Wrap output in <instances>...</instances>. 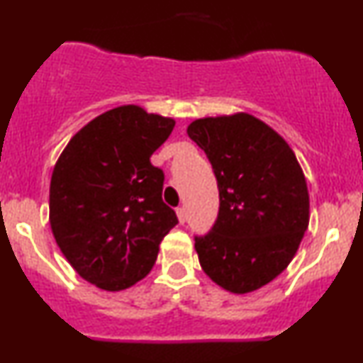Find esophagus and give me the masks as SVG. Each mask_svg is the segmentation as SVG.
<instances>
[{
	"mask_svg": "<svg viewBox=\"0 0 363 363\" xmlns=\"http://www.w3.org/2000/svg\"><path fill=\"white\" fill-rule=\"evenodd\" d=\"M176 213H177V218H179V223H184L186 222V210L184 208H177L176 210Z\"/></svg>",
	"mask_w": 363,
	"mask_h": 363,
	"instance_id": "obj_1",
	"label": "esophagus"
}]
</instances>
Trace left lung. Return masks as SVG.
<instances>
[{"mask_svg":"<svg viewBox=\"0 0 363 363\" xmlns=\"http://www.w3.org/2000/svg\"><path fill=\"white\" fill-rule=\"evenodd\" d=\"M187 135L218 181V218L196 237L203 272L242 295L268 285L294 259L309 227V191L290 145L247 112L196 119Z\"/></svg>","mask_w":363,"mask_h":363,"instance_id":"left-lung-1","label":"left lung"}]
</instances>
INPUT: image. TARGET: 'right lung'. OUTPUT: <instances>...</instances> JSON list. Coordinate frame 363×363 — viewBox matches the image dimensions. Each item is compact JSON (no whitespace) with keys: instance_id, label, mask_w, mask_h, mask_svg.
<instances>
[{"instance_id":"add662e5","label":"right lung","mask_w":363,"mask_h":363,"mask_svg":"<svg viewBox=\"0 0 363 363\" xmlns=\"http://www.w3.org/2000/svg\"><path fill=\"white\" fill-rule=\"evenodd\" d=\"M176 121L129 104L73 135L54 165L49 223L83 280L121 291L143 280L177 216L162 201L164 172L150 157Z\"/></svg>"}]
</instances>
